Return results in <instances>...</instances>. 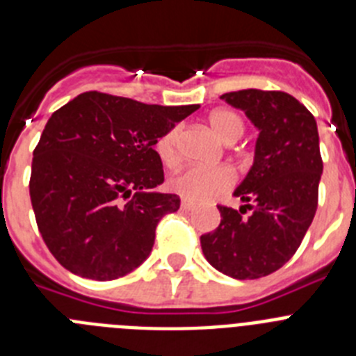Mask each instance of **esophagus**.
Returning a JSON list of instances; mask_svg holds the SVG:
<instances>
[{
  "mask_svg": "<svg viewBox=\"0 0 356 356\" xmlns=\"http://www.w3.org/2000/svg\"><path fill=\"white\" fill-rule=\"evenodd\" d=\"M181 209H184V210H194V209H196V205H194L193 201L181 200Z\"/></svg>",
  "mask_w": 356,
  "mask_h": 356,
  "instance_id": "obj_1",
  "label": "esophagus"
}]
</instances>
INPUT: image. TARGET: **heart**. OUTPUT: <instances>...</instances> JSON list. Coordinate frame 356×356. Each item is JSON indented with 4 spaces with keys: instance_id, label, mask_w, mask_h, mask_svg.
<instances>
[{
    "instance_id": "heart-1",
    "label": "heart",
    "mask_w": 356,
    "mask_h": 356,
    "mask_svg": "<svg viewBox=\"0 0 356 356\" xmlns=\"http://www.w3.org/2000/svg\"><path fill=\"white\" fill-rule=\"evenodd\" d=\"M207 127L210 128L217 139L222 144H234L244 134V119L235 110L217 108L207 118ZM178 140H180V130L172 128L160 135L155 144V151L163 165L172 168L178 162ZM234 184V175L226 168H197V165H187V168L176 171L169 176V188L178 196L188 201H205L222 194L229 185Z\"/></svg>"
}]
</instances>
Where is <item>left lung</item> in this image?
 <instances>
[{
    "label": "left lung",
    "instance_id": "obj_1",
    "mask_svg": "<svg viewBox=\"0 0 356 356\" xmlns=\"http://www.w3.org/2000/svg\"><path fill=\"white\" fill-rule=\"evenodd\" d=\"M221 99L244 110L259 130L253 165L234 191L253 212L242 217V207H217L221 225L201 235V250L222 275L262 278L291 260L316 216L323 175L317 122L282 90L246 89Z\"/></svg>",
    "mask_w": 356,
    "mask_h": 356
}]
</instances>
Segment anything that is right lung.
Listing matches in <instances>:
<instances>
[{
    "mask_svg": "<svg viewBox=\"0 0 356 356\" xmlns=\"http://www.w3.org/2000/svg\"><path fill=\"white\" fill-rule=\"evenodd\" d=\"M200 105H146L90 90L53 112L33 151L31 207L48 250L97 282L121 278L149 257L155 229L180 209L163 184L160 135Z\"/></svg>",
    "mask_w": 356,
    "mask_h": 356,
    "instance_id": "1",
    "label": "right lung"
}]
</instances>
